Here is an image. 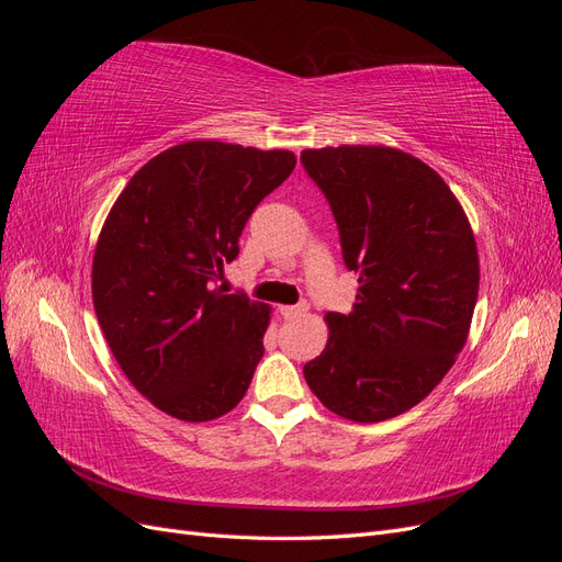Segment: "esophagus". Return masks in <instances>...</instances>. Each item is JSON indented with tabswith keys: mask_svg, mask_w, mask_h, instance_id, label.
I'll return each instance as SVG.
<instances>
[{
	"mask_svg": "<svg viewBox=\"0 0 562 562\" xmlns=\"http://www.w3.org/2000/svg\"><path fill=\"white\" fill-rule=\"evenodd\" d=\"M307 312V304H283V307H279V314L283 316V318H295V316H300V314H304Z\"/></svg>",
	"mask_w": 562,
	"mask_h": 562,
	"instance_id": "1",
	"label": "esophagus"
}]
</instances>
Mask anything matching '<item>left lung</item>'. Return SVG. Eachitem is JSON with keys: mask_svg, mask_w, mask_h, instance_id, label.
<instances>
[{"mask_svg": "<svg viewBox=\"0 0 562 562\" xmlns=\"http://www.w3.org/2000/svg\"><path fill=\"white\" fill-rule=\"evenodd\" d=\"M300 161L359 277L304 380L339 417L391 419L431 394L467 342L481 279L471 225L443 178L401 149H304Z\"/></svg>", "mask_w": 562, "mask_h": 562, "instance_id": "8db88e82", "label": "left lung"}]
</instances>
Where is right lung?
Returning <instances> with one entry per match:
<instances>
[{
    "label": "right lung",
    "mask_w": 562,
    "mask_h": 562,
    "mask_svg": "<svg viewBox=\"0 0 562 562\" xmlns=\"http://www.w3.org/2000/svg\"><path fill=\"white\" fill-rule=\"evenodd\" d=\"M293 168L285 149L176 145L131 178L105 220L95 316L124 375L171 417L209 422L246 394L269 307L220 279L248 217Z\"/></svg>",
    "instance_id": "obj_1"
}]
</instances>
